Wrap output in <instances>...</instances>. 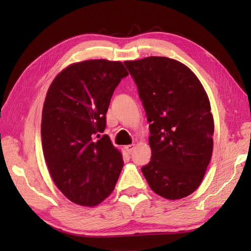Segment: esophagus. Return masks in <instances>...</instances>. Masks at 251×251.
<instances>
[{
    "label": "esophagus",
    "mask_w": 251,
    "mask_h": 251,
    "mask_svg": "<svg viewBox=\"0 0 251 251\" xmlns=\"http://www.w3.org/2000/svg\"><path fill=\"white\" fill-rule=\"evenodd\" d=\"M134 149H135V144H128V146L125 147V150L127 151L128 154H131Z\"/></svg>",
    "instance_id": "34e87169"
}]
</instances>
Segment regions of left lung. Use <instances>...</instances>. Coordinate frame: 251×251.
I'll list each match as a JSON object with an SVG mask.
<instances>
[{
  "mask_svg": "<svg viewBox=\"0 0 251 251\" xmlns=\"http://www.w3.org/2000/svg\"><path fill=\"white\" fill-rule=\"evenodd\" d=\"M150 123L151 161L141 168L150 187L169 200L199 187L212 154L214 118L194 72L176 59L126 60Z\"/></svg>",
  "mask_w": 251,
  "mask_h": 251,
  "instance_id": "left-lung-1",
  "label": "left lung"
}]
</instances>
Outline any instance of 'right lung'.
<instances>
[{
	"mask_svg": "<svg viewBox=\"0 0 251 251\" xmlns=\"http://www.w3.org/2000/svg\"><path fill=\"white\" fill-rule=\"evenodd\" d=\"M127 75L123 63L90 59L67 67L48 89L43 153L55 185L73 203L95 206L115 187L123 155L101 134L114 90Z\"/></svg>",
	"mask_w": 251,
	"mask_h": 251,
	"instance_id": "obj_1",
	"label": "right lung"
}]
</instances>
